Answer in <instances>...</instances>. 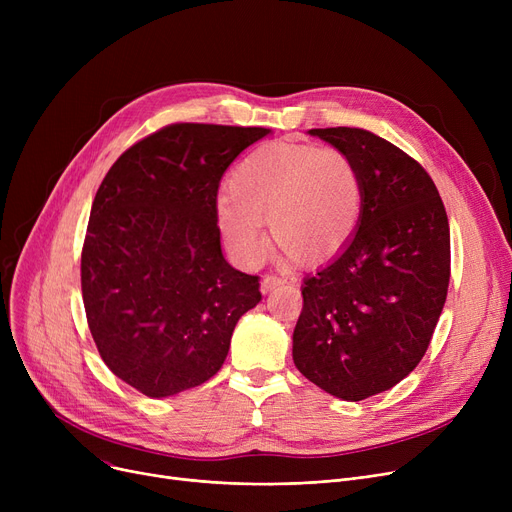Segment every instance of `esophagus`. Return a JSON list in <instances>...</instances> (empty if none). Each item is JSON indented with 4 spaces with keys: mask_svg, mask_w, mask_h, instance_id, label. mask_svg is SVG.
Masks as SVG:
<instances>
[{
    "mask_svg": "<svg viewBox=\"0 0 512 512\" xmlns=\"http://www.w3.org/2000/svg\"><path fill=\"white\" fill-rule=\"evenodd\" d=\"M280 284H284V278L274 276V274H267V276L261 278V290H263V292H270V290H274V288L280 286Z\"/></svg>",
    "mask_w": 512,
    "mask_h": 512,
    "instance_id": "obj_1",
    "label": "esophagus"
}]
</instances>
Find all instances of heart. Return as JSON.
Wrapping results in <instances>:
<instances>
[{
	"label": "heart",
	"instance_id": "b5f03b06",
	"mask_svg": "<svg viewBox=\"0 0 512 512\" xmlns=\"http://www.w3.org/2000/svg\"><path fill=\"white\" fill-rule=\"evenodd\" d=\"M218 199L224 245L240 265L267 253L261 224L301 263L338 255L353 238L365 188L355 159L338 147L270 143L240 161Z\"/></svg>",
	"mask_w": 512,
	"mask_h": 512
}]
</instances>
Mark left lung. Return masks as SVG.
<instances>
[{
    "label": "left lung",
    "instance_id": "1",
    "mask_svg": "<svg viewBox=\"0 0 512 512\" xmlns=\"http://www.w3.org/2000/svg\"><path fill=\"white\" fill-rule=\"evenodd\" d=\"M355 159L365 199L344 251L305 278L292 359L342 400L390 390L419 365L450 282V228L421 164L363 128H313Z\"/></svg>",
    "mask_w": 512,
    "mask_h": 512
}]
</instances>
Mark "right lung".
I'll use <instances>...</instances> for the list:
<instances>
[{
    "mask_svg": "<svg viewBox=\"0 0 512 512\" xmlns=\"http://www.w3.org/2000/svg\"><path fill=\"white\" fill-rule=\"evenodd\" d=\"M270 128L178 122L126 149L95 195L80 257L89 330L103 363L151 398L220 371L259 276L224 259L218 186Z\"/></svg>",
    "mask_w": 512,
    "mask_h": 512,
    "instance_id": "add662e5",
    "label": "right lung"
}]
</instances>
